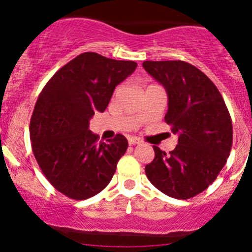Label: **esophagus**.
<instances>
[{
	"label": "esophagus",
	"instance_id": "1",
	"mask_svg": "<svg viewBox=\"0 0 252 252\" xmlns=\"http://www.w3.org/2000/svg\"><path fill=\"white\" fill-rule=\"evenodd\" d=\"M128 142H129L130 146H135V144H140L141 141L138 140L137 137H129Z\"/></svg>",
	"mask_w": 252,
	"mask_h": 252
}]
</instances>
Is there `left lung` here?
Segmentation results:
<instances>
[{"instance_id": "8db88e82", "label": "left lung", "mask_w": 252, "mask_h": 252, "mask_svg": "<svg viewBox=\"0 0 252 252\" xmlns=\"http://www.w3.org/2000/svg\"><path fill=\"white\" fill-rule=\"evenodd\" d=\"M168 96L164 121L179 136L169 154L154 146L146 175L158 190L189 199L216 180L232 147V121L220 92L205 73L181 60L144 62Z\"/></svg>"}]
</instances>
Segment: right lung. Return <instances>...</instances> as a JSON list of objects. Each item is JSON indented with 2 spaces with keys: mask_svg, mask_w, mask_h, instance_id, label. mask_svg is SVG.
Here are the masks:
<instances>
[{
  "mask_svg": "<svg viewBox=\"0 0 252 252\" xmlns=\"http://www.w3.org/2000/svg\"><path fill=\"white\" fill-rule=\"evenodd\" d=\"M137 63L86 52L48 80L31 118L32 149L52 186L74 200L105 189L128 141L117 134L106 142L89 129L94 112H103L114 90Z\"/></svg>",
  "mask_w": 252,
  "mask_h": 252,
  "instance_id": "right-lung-1",
  "label": "right lung"
}]
</instances>
